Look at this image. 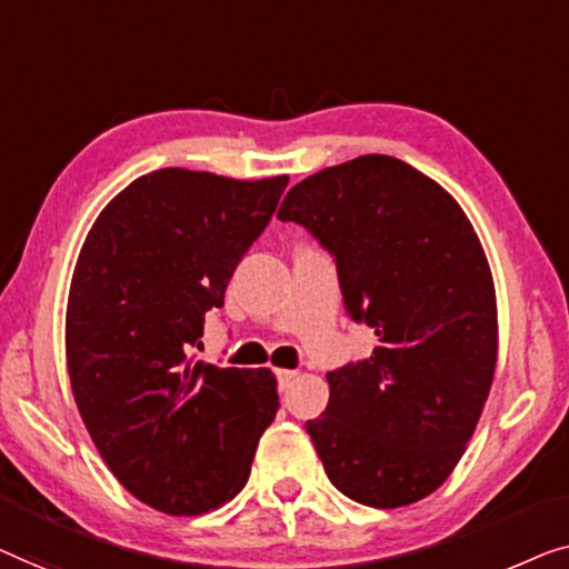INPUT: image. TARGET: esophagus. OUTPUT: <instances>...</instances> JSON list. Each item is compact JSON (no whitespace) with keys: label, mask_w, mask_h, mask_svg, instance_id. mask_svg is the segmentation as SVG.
<instances>
[{"label":"esophagus","mask_w":569,"mask_h":569,"mask_svg":"<svg viewBox=\"0 0 569 569\" xmlns=\"http://www.w3.org/2000/svg\"><path fill=\"white\" fill-rule=\"evenodd\" d=\"M296 379V371H288V368H283V371H278V389H288L291 387V381Z\"/></svg>","instance_id":"1"}]
</instances>
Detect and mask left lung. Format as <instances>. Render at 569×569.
I'll use <instances>...</instances> for the list:
<instances>
[{
    "instance_id": "left-lung-1",
    "label": "left lung",
    "mask_w": 569,
    "mask_h": 569,
    "mask_svg": "<svg viewBox=\"0 0 569 569\" xmlns=\"http://www.w3.org/2000/svg\"><path fill=\"white\" fill-rule=\"evenodd\" d=\"M278 219L335 254L342 307L376 332L371 358L327 373L330 402L307 420L327 477L371 508L428 498L467 451L498 366V299L475 227L446 188L387 154L309 174Z\"/></svg>"
}]
</instances>
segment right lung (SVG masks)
Wrapping results in <instances>:
<instances>
[{"mask_svg": "<svg viewBox=\"0 0 569 569\" xmlns=\"http://www.w3.org/2000/svg\"><path fill=\"white\" fill-rule=\"evenodd\" d=\"M288 174H141L102 208L67 301V366L87 433L136 500L167 516L221 508L247 485L278 412L270 368L190 356Z\"/></svg>", "mask_w": 569, "mask_h": 569, "instance_id": "1", "label": "right lung"}]
</instances>
